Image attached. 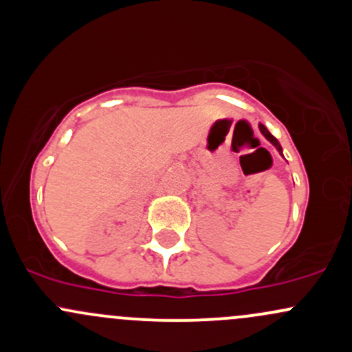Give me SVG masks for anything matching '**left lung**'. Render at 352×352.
I'll return each mask as SVG.
<instances>
[{"instance_id":"left-lung-1","label":"left lung","mask_w":352,"mask_h":352,"mask_svg":"<svg viewBox=\"0 0 352 352\" xmlns=\"http://www.w3.org/2000/svg\"><path fill=\"white\" fill-rule=\"evenodd\" d=\"M260 131H261V133H263V135H265V138H266V140H268V142H272V143H273V145H275V146H276V150H278V151H280V153H282V146H280L278 140H276V138H275V136H273V135H272V133H270V131H268V129H266V128L263 126V124H260Z\"/></svg>"}]
</instances>
